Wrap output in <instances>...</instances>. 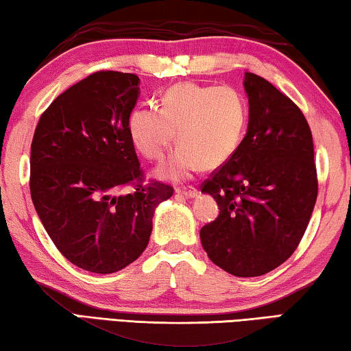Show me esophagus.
<instances>
[{
    "label": "esophagus",
    "instance_id": "34e87169",
    "mask_svg": "<svg viewBox=\"0 0 351 351\" xmlns=\"http://www.w3.org/2000/svg\"><path fill=\"white\" fill-rule=\"evenodd\" d=\"M176 193H179V194H182V196H185V197H197L199 196V191H197V188H194V186H186V188H177L176 190Z\"/></svg>",
    "mask_w": 351,
    "mask_h": 351
}]
</instances>
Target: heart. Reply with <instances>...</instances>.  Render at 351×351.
I'll return each mask as SVG.
<instances>
[{"label": "heart", "instance_id": "obj_1", "mask_svg": "<svg viewBox=\"0 0 351 351\" xmlns=\"http://www.w3.org/2000/svg\"><path fill=\"white\" fill-rule=\"evenodd\" d=\"M246 101L228 86L182 83L169 88L160 106H141L128 117V134L144 157L163 160L171 145L180 147L157 171L161 179L186 180L204 169L223 166L241 141Z\"/></svg>", "mask_w": 351, "mask_h": 351}]
</instances>
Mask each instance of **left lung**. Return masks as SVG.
I'll return each instance as SVG.
<instances>
[{
	"label": "left lung",
	"mask_w": 351,
	"mask_h": 351,
	"mask_svg": "<svg viewBox=\"0 0 351 351\" xmlns=\"http://www.w3.org/2000/svg\"><path fill=\"white\" fill-rule=\"evenodd\" d=\"M250 122L235 154L202 183L218 218L201 229L215 265L254 278L293 254L317 201L314 143L306 117L287 95L245 73Z\"/></svg>",
	"instance_id": "8db88e82"
}]
</instances>
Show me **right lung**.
I'll return each mask as SVG.
<instances>
[{"instance_id": "1", "label": "right lung", "mask_w": 351, "mask_h": 351, "mask_svg": "<svg viewBox=\"0 0 351 351\" xmlns=\"http://www.w3.org/2000/svg\"><path fill=\"white\" fill-rule=\"evenodd\" d=\"M138 97L134 73H93L56 97L32 138L36 212L59 252L90 273H116L136 261L155 208L174 193L165 183H141L127 127ZM133 181V193L119 194Z\"/></svg>"}]
</instances>
